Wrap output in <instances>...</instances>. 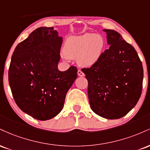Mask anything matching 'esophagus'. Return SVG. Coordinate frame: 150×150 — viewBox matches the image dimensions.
Listing matches in <instances>:
<instances>
[{
    "label": "esophagus",
    "mask_w": 150,
    "mask_h": 150,
    "mask_svg": "<svg viewBox=\"0 0 150 150\" xmlns=\"http://www.w3.org/2000/svg\"><path fill=\"white\" fill-rule=\"evenodd\" d=\"M77 75H79V76L80 77H82V76H85V74H84L83 72L82 71V70L79 69L78 70H77Z\"/></svg>",
    "instance_id": "34e87169"
}]
</instances>
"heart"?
<instances>
[{
  "mask_svg": "<svg viewBox=\"0 0 150 150\" xmlns=\"http://www.w3.org/2000/svg\"><path fill=\"white\" fill-rule=\"evenodd\" d=\"M103 47L104 40L100 35L85 34L68 38L63 51L67 58H77L81 66L89 67L97 61Z\"/></svg>",
  "mask_w": 150,
  "mask_h": 150,
  "instance_id": "heart-1",
  "label": "heart"
}]
</instances>
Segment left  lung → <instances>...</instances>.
I'll use <instances>...</instances> for the list:
<instances>
[{
	"label": "left lung",
	"instance_id": "1",
	"mask_svg": "<svg viewBox=\"0 0 150 150\" xmlns=\"http://www.w3.org/2000/svg\"><path fill=\"white\" fill-rule=\"evenodd\" d=\"M110 46L90 68H82L88 97L96 114L107 119L125 116L138 101L143 68L137 51L118 32L104 30Z\"/></svg>",
	"mask_w": 150,
	"mask_h": 150
}]
</instances>
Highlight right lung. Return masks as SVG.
<instances>
[{"label":"right lung","instance_id":"right-lung-1","mask_svg":"<svg viewBox=\"0 0 150 150\" xmlns=\"http://www.w3.org/2000/svg\"><path fill=\"white\" fill-rule=\"evenodd\" d=\"M62 37L53 27H39L15 48L8 81L15 103L37 120L53 118L61 111L65 95L77 77L75 66L58 70Z\"/></svg>","mask_w":150,"mask_h":150}]
</instances>
